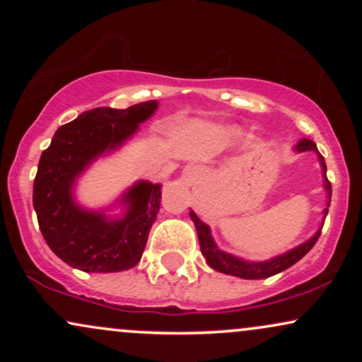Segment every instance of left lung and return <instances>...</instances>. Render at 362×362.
Wrapping results in <instances>:
<instances>
[{"instance_id": "1", "label": "left lung", "mask_w": 362, "mask_h": 362, "mask_svg": "<svg viewBox=\"0 0 362 362\" xmlns=\"http://www.w3.org/2000/svg\"><path fill=\"white\" fill-rule=\"evenodd\" d=\"M294 151H298V153L315 151L318 155L320 165H322V170H323V178H325V190L328 194V204L327 206H330L332 185H330V182L327 180V165H325V160H323V156L318 153L317 144H315L311 139H301L300 143L294 146ZM327 213H328V209L325 207L323 214L327 216ZM190 218H192V221L195 224V230H197V236H199V245H201V252H202V255L206 257V262L209 264V267H213L214 271H218V272L228 274V276L242 277V279H265V277L276 276V274L289 269L291 265H294L298 260H301L303 257H305L306 253L313 248V245L317 243L320 231H322V226H323L322 224V226H320V230L313 236H311L310 240H306L305 243L298 245V247L291 248L289 252L281 253V255H277V257H272L271 260L248 262V260L240 259V257L231 255V253H228V252L219 250L218 245H216V242L213 240V235H211V228L207 226L204 221H201L194 211H190Z\"/></svg>"}]
</instances>
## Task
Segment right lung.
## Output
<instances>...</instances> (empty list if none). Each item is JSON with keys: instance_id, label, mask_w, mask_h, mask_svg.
<instances>
[{"instance_id": "obj_1", "label": "right lung", "mask_w": 362, "mask_h": 362, "mask_svg": "<svg viewBox=\"0 0 362 362\" xmlns=\"http://www.w3.org/2000/svg\"><path fill=\"white\" fill-rule=\"evenodd\" d=\"M156 100L129 109L98 107L56 131L42 153L34 180V209L49 248L83 272H120L134 267L160 211L161 185L141 180L120 197L122 218H107L74 201L76 178L98 156L119 149L155 114Z\"/></svg>"}]
</instances>
